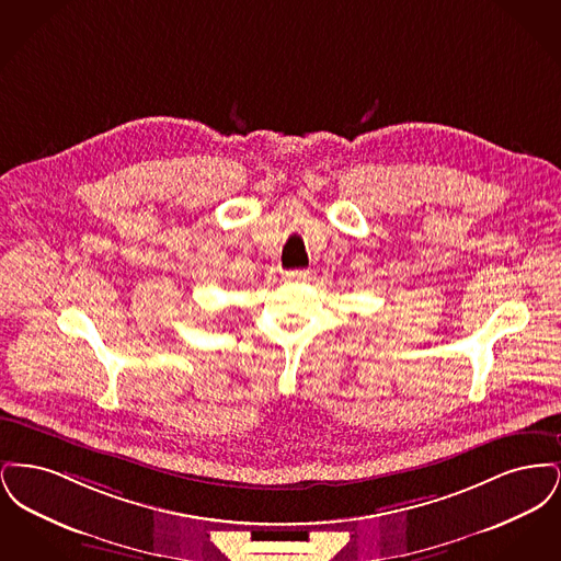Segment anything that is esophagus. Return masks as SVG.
I'll list each match as a JSON object with an SVG mask.
<instances>
[{
	"instance_id": "obj_1",
	"label": "esophagus",
	"mask_w": 561,
	"mask_h": 561,
	"mask_svg": "<svg viewBox=\"0 0 561 561\" xmlns=\"http://www.w3.org/2000/svg\"><path fill=\"white\" fill-rule=\"evenodd\" d=\"M309 275H311L309 268H294V271H286L284 277H286L288 282H305Z\"/></svg>"
}]
</instances>
